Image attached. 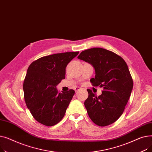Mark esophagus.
I'll return each mask as SVG.
<instances>
[{"instance_id":"1","label":"esophagus","mask_w":152,"mask_h":152,"mask_svg":"<svg viewBox=\"0 0 152 152\" xmlns=\"http://www.w3.org/2000/svg\"><path fill=\"white\" fill-rule=\"evenodd\" d=\"M81 88V87H76V88L75 89V91H79V90H80Z\"/></svg>"}]
</instances>
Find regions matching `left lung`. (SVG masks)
Wrapping results in <instances>:
<instances>
[{"mask_svg":"<svg viewBox=\"0 0 152 152\" xmlns=\"http://www.w3.org/2000/svg\"><path fill=\"white\" fill-rule=\"evenodd\" d=\"M77 58L94 66L95 76L90 81L93 86L103 89L99 97L87 89L89 96L84 105L89 118L99 126L115 123L123 114L133 88L126 61L116 53L99 47L83 51Z\"/></svg>","mask_w":152,"mask_h":152,"instance_id":"left-lung-1","label":"left lung"}]
</instances>
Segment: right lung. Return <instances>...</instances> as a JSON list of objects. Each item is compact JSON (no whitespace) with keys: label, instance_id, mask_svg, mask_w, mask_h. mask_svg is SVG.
Wrapping results in <instances>:
<instances>
[{"label":"right lung","instance_id":"right-lung-1","mask_svg":"<svg viewBox=\"0 0 152 152\" xmlns=\"http://www.w3.org/2000/svg\"><path fill=\"white\" fill-rule=\"evenodd\" d=\"M79 52L45 56L32 62L23 82L24 97L31 115L41 124L58 123L75 94L73 89L60 92L57 86L65 78L66 67Z\"/></svg>","mask_w":152,"mask_h":152}]
</instances>
